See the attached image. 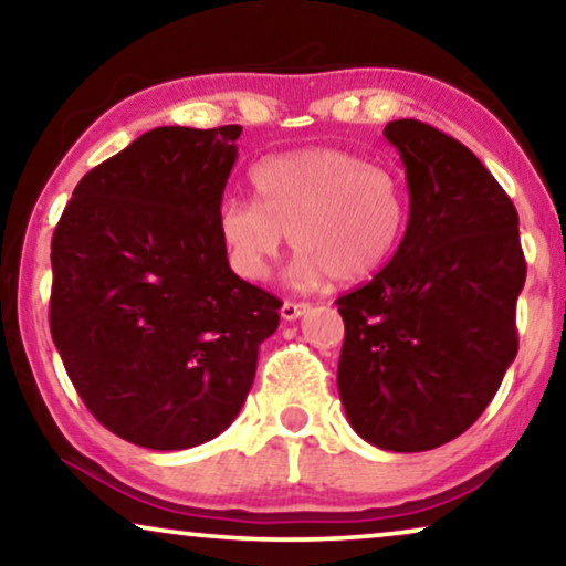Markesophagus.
<instances>
[{
    "instance_id": "obj_1",
    "label": "esophagus",
    "mask_w": 566,
    "mask_h": 566,
    "mask_svg": "<svg viewBox=\"0 0 566 566\" xmlns=\"http://www.w3.org/2000/svg\"><path fill=\"white\" fill-rule=\"evenodd\" d=\"M306 308H308V304H304V301H283L281 316L285 322H293V319H298L301 314H306Z\"/></svg>"
}]
</instances>
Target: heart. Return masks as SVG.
<instances>
[{
    "instance_id": "b5f03b06",
    "label": "heart",
    "mask_w": 566,
    "mask_h": 566,
    "mask_svg": "<svg viewBox=\"0 0 566 566\" xmlns=\"http://www.w3.org/2000/svg\"><path fill=\"white\" fill-rule=\"evenodd\" d=\"M258 200L227 196L216 227L231 270L260 281L291 234V277L301 285L332 275L366 281L405 237L409 206L397 177L343 149H298L252 169Z\"/></svg>"
}]
</instances>
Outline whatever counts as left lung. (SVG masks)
I'll use <instances>...</instances> for the list:
<instances>
[{"label": "left lung", "instance_id": "8db88e82", "mask_svg": "<svg viewBox=\"0 0 566 566\" xmlns=\"http://www.w3.org/2000/svg\"><path fill=\"white\" fill-rule=\"evenodd\" d=\"M384 136L405 161L409 223L389 265L337 298V389L353 430L430 451L479 420L517 355V211L461 142L415 118Z\"/></svg>", "mask_w": 566, "mask_h": 566}]
</instances>
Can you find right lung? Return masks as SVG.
Segmentation results:
<instances>
[{"instance_id":"1","label":"right lung","mask_w":566,"mask_h":566,"mask_svg":"<svg viewBox=\"0 0 566 566\" xmlns=\"http://www.w3.org/2000/svg\"><path fill=\"white\" fill-rule=\"evenodd\" d=\"M242 126H161L90 169L51 239V337L76 394L128 443L229 428L281 301L229 268L216 213Z\"/></svg>"}]
</instances>
